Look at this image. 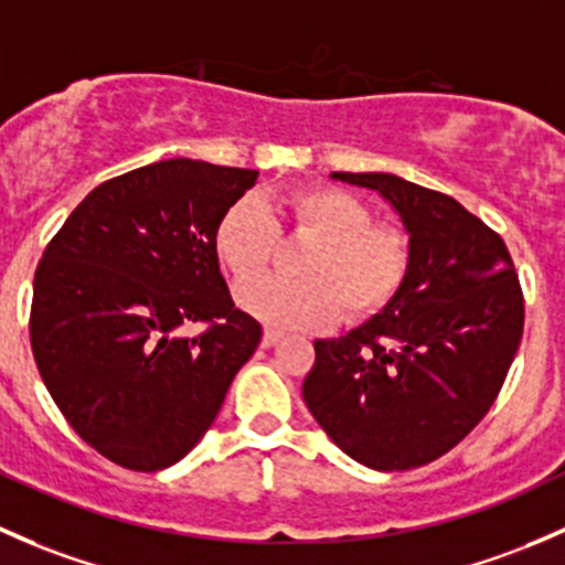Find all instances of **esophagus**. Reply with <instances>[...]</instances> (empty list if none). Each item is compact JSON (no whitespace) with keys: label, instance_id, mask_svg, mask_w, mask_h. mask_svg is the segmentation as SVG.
I'll return each mask as SVG.
<instances>
[{"label":"esophagus","instance_id":"obj_1","mask_svg":"<svg viewBox=\"0 0 565 565\" xmlns=\"http://www.w3.org/2000/svg\"><path fill=\"white\" fill-rule=\"evenodd\" d=\"M282 331H277V329H264V340H260V345L264 348H271V345H277V342H282Z\"/></svg>","mask_w":565,"mask_h":565}]
</instances>
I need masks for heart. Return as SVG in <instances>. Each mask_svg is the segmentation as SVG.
I'll return each instance as SVG.
<instances>
[{"label": "heart", "mask_w": 565, "mask_h": 565, "mask_svg": "<svg viewBox=\"0 0 565 565\" xmlns=\"http://www.w3.org/2000/svg\"><path fill=\"white\" fill-rule=\"evenodd\" d=\"M277 233L310 241L297 262L301 281H262L236 294L249 316L280 329H323L386 310L411 271V242L397 225L372 223L364 201L334 184H294L258 203H231L214 225V253L236 282L259 276L276 257Z\"/></svg>", "instance_id": "1"}]
</instances>
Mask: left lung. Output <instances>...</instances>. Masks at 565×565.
Wrapping results in <instances>:
<instances>
[{
    "instance_id": "left-lung-1",
    "label": "left lung",
    "mask_w": 565,
    "mask_h": 565,
    "mask_svg": "<svg viewBox=\"0 0 565 565\" xmlns=\"http://www.w3.org/2000/svg\"><path fill=\"white\" fill-rule=\"evenodd\" d=\"M331 179L392 203L411 236V271L386 310L340 340H316L301 394L348 457L418 468L495 403L525 326L520 277L503 239L451 195L394 173Z\"/></svg>"
}]
</instances>
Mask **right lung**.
<instances>
[{
	"instance_id": "add662e5",
	"label": "right lung",
	"mask_w": 565,
	"mask_h": 565,
	"mask_svg": "<svg viewBox=\"0 0 565 565\" xmlns=\"http://www.w3.org/2000/svg\"><path fill=\"white\" fill-rule=\"evenodd\" d=\"M249 168L160 160L92 190L34 271L29 340L70 427L110 462L162 470L217 418L260 342L220 275L214 225ZM202 326L198 335L186 329Z\"/></svg>"
}]
</instances>
